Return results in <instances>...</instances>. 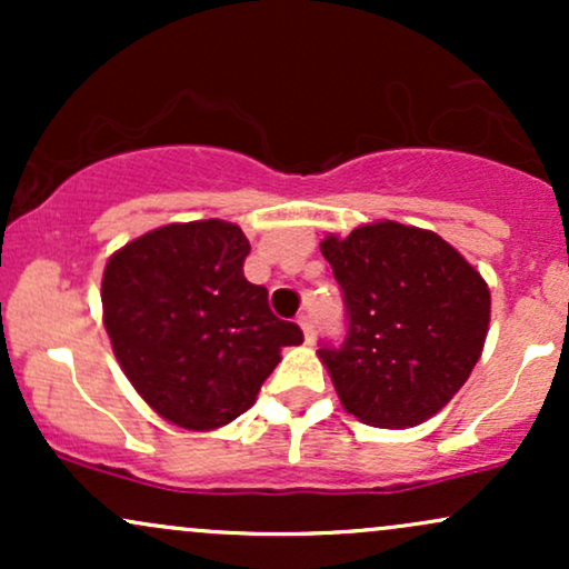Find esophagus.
I'll list each match as a JSON object with an SVG mask.
<instances>
[{
    "instance_id": "34e87169",
    "label": "esophagus",
    "mask_w": 569,
    "mask_h": 569,
    "mask_svg": "<svg viewBox=\"0 0 569 569\" xmlns=\"http://www.w3.org/2000/svg\"><path fill=\"white\" fill-rule=\"evenodd\" d=\"M299 326L305 331V342H316V323H312V316H299Z\"/></svg>"
}]
</instances>
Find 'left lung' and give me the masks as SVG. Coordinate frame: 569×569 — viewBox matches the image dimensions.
Instances as JSON below:
<instances>
[{
	"mask_svg": "<svg viewBox=\"0 0 569 569\" xmlns=\"http://www.w3.org/2000/svg\"><path fill=\"white\" fill-rule=\"evenodd\" d=\"M345 302V337L321 342L342 407L411 428L449 403L481 356L489 289L436 232L380 221L321 243Z\"/></svg>",
	"mask_w": 569,
	"mask_h": 569,
	"instance_id": "8db88e82",
	"label": "left lung"
}]
</instances>
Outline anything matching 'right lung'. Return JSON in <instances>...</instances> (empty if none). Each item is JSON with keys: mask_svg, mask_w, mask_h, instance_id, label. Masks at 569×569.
<instances>
[{"mask_svg": "<svg viewBox=\"0 0 569 569\" xmlns=\"http://www.w3.org/2000/svg\"><path fill=\"white\" fill-rule=\"evenodd\" d=\"M243 230L219 219L168 224L109 259L103 323L143 401L189 430L227 426L257 401L280 348L302 329L248 283Z\"/></svg>", "mask_w": 569, "mask_h": 569, "instance_id": "obj_1", "label": "right lung"}]
</instances>
